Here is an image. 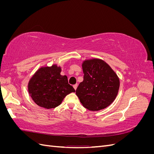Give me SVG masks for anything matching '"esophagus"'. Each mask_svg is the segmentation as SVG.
I'll use <instances>...</instances> for the list:
<instances>
[{
	"mask_svg": "<svg viewBox=\"0 0 154 154\" xmlns=\"http://www.w3.org/2000/svg\"><path fill=\"white\" fill-rule=\"evenodd\" d=\"M73 87H74V89L76 90V88H77V87H78V84H75V85H73Z\"/></svg>",
	"mask_w": 154,
	"mask_h": 154,
	"instance_id": "34e87169",
	"label": "esophagus"
}]
</instances>
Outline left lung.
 Here are the masks:
<instances>
[{
	"instance_id": "left-lung-1",
	"label": "left lung",
	"mask_w": 154,
	"mask_h": 154,
	"mask_svg": "<svg viewBox=\"0 0 154 154\" xmlns=\"http://www.w3.org/2000/svg\"><path fill=\"white\" fill-rule=\"evenodd\" d=\"M83 81L76 94L85 108L92 111L104 109L116 99L119 88L117 74L103 60H86L82 63Z\"/></svg>"
}]
</instances>
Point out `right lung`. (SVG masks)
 Instances as JSON below:
<instances>
[{
	"instance_id": "1",
	"label": "right lung",
	"mask_w": 154,
	"mask_h": 154,
	"mask_svg": "<svg viewBox=\"0 0 154 154\" xmlns=\"http://www.w3.org/2000/svg\"><path fill=\"white\" fill-rule=\"evenodd\" d=\"M62 69L57 65L42 67L32 76L28 83V92L35 103L49 109L61 104L67 94L75 90L68 83L67 76L60 74Z\"/></svg>"
}]
</instances>
